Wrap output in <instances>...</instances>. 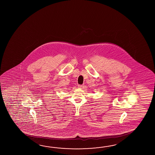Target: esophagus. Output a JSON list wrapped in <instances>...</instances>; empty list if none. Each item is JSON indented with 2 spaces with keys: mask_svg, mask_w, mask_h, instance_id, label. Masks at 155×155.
<instances>
[{
  "mask_svg": "<svg viewBox=\"0 0 155 155\" xmlns=\"http://www.w3.org/2000/svg\"><path fill=\"white\" fill-rule=\"evenodd\" d=\"M78 87L81 88V89H83L84 87V85H78Z\"/></svg>",
  "mask_w": 155,
  "mask_h": 155,
  "instance_id": "obj_1",
  "label": "esophagus"
}]
</instances>
